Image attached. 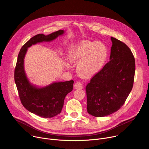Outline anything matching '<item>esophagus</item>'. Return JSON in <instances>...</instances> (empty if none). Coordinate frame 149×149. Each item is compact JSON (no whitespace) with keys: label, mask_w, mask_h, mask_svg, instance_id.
<instances>
[{"label":"esophagus","mask_w":149,"mask_h":149,"mask_svg":"<svg viewBox=\"0 0 149 149\" xmlns=\"http://www.w3.org/2000/svg\"><path fill=\"white\" fill-rule=\"evenodd\" d=\"M83 88V85L80 82H77L74 84V88L75 89H82Z\"/></svg>","instance_id":"esophagus-1"}]
</instances>
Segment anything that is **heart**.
<instances>
[{
    "label": "heart",
    "instance_id": "1",
    "mask_svg": "<svg viewBox=\"0 0 149 149\" xmlns=\"http://www.w3.org/2000/svg\"><path fill=\"white\" fill-rule=\"evenodd\" d=\"M108 57V49L101 42L86 40L78 45L71 52L70 61L78 63L77 72L82 78H90L104 67Z\"/></svg>",
    "mask_w": 149,
    "mask_h": 149
}]
</instances>
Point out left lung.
<instances>
[{
	"label": "left lung",
	"instance_id": "8db88e82",
	"mask_svg": "<svg viewBox=\"0 0 149 149\" xmlns=\"http://www.w3.org/2000/svg\"><path fill=\"white\" fill-rule=\"evenodd\" d=\"M110 61L86 86L87 111L105 117L118 110L130 93L134 82L135 59L123 42L111 37Z\"/></svg>",
	"mask_w": 149,
	"mask_h": 149
}]
</instances>
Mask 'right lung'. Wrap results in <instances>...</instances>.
Instances as JSON below:
<instances>
[{"instance_id":"add662e5","label":"right lung","mask_w":149,"mask_h":149,"mask_svg":"<svg viewBox=\"0 0 149 149\" xmlns=\"http://www.w3.org/2000/svg\"><path fill=\"white\" fill-rule=\"evenodd\" d=\"M63 33L64 31L59 30L48 35L38 34L22 47L17 56L14 78L21 102L27 110L44 118H51L61 112L66 95L73 89L74 81L54 82L44 87H36L27 78L24 59L28 48L32 45L51 42Z\"/></svg>"}]
</instances>
